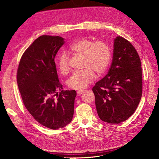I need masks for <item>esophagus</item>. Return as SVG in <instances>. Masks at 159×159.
<instances>
[{
	"label": "esophagus",
	"instance_id": "1",
	"mask_svg": "<svg viewBox=\"0 0 159 159\" xmlns=\"http://www.w3.org/2000/svg\"><path fill=\"white\" fill-rule=\"evenodd\" d=\"M84 90H81V91H77V94H78V95L79 96V95H81V94L83 93V92H84Z\"/></svg>",
	"mask_w": 159,
	"mask_h": 159
}]
</instances>
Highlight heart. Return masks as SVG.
I'll use <instances>...</instances> for the list:
<instances>
[{
	"instance_id": "1",
	"label": "heart",
	"mask_w": 159,
	"mask_h": 159,
	"mask_svg": "<svg viewBox=\"0 0 159 159\" xmlns=\"http://www.w3.org/2000/svg\"><path fill=\"white\" fill-rule=\"evenodd\" d=\"M70 51L84 56V66L86 68L84 70L75 71L67 81L70 88L76 90L85 88L94 81L96 78L95 71L98 74L103 73L111 58V49L105 41L94 42L89 38H81L70 46ZM57 64L62 74L68 73L70 66L66 54H60Z\"/></svg>"
}]
</instances>
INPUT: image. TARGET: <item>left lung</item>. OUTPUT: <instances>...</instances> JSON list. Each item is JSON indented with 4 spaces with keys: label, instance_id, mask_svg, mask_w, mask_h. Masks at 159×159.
<instances>
[{
    "label": "left lung",
    "instance_id": "obj_1",
    "mask_svg": "<svg viewBox=\"0 0 159 159\" xmlns=\"http://www.w3.org/2000/svg\"><path fill=\"white\" fill-rule=\"evenodd\" d=\"M112 63L107 74L92 89L100 119L117 124L135 111L143 91L141 62L138 53L126 39L114 40Z\"/></svg>",
    "mask_w": 159,
    "mask_h": 159
}]
</instances>
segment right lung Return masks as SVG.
I'll use <instances>...</instances> for the list:
<instances>
[{
	"instance_id": "obj_1",
	"label": "right lung",
	"mask_w": 159,
	"mask_h": 159,
	"mask_svg": "<svg viewBox=\"0 0 159 159\" xmlns=\"http://www.w3.org/2000/svg\"><path fill=\"white\" fill-rule=\"evenodd\" d=\"M64 44L60 36L38 37L24 52L19 62L16 80L22 102L28 111L42 125L62 128L72 120L75 90H64L54 61Z\"/></svg>"
}]
</instances>
